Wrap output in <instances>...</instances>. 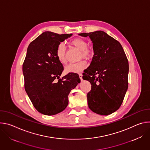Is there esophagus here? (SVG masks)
Returning <instances> with one entry per match:
<instances>
[{"label":"esophagus","instance_id":"1","mask_svg":"<svg viewBox=\"0 0 150 150\" xmlns=\"http://www.w3.org/2000/svg\"><path fill=\"white\" fill-rule=\"evenodd\" d=\"M79 78L81 79V80L82 79V74H79Z\"/></svg>","mask_w":150,"mask_h":150}]
</instances>
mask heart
<instances>
[{"mask_svg":"<svg viewBox=\"0 0 150 150\" xmlns=\"http://www.w3.org/2000/svg\"><path fill=\"white\" fill-rule=\"evenodd\" d=\"M71 44L81 50V57L89 59L94 54L93 51L88 48V43L85 40L81 38H76L73 40ZM67 49L65 45L62 42L59 43L56 48V56L59 61L62 63L65 64L67 62ZM87 66V62L83 60H80L76 63H71L67 65L65 68L66 73H79L83 70Z\"/></svg>","mask_w":150,"mask_h":150,"instance_id":"b5f03b06","label":"heart"}]
</instances>
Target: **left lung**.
<instances>
[{
  "label": "left lung",
  "mask_w": 150,
  "mask_h": 150,
  "mask_svg": "<svg viewBox=\"0 0 150 150\" xmlns=\"http://www.w3.org/2000/svg\"><path fill=\"white\" fill-rule=\"evenodd\" d=\"M79 35L89 36L94 53L82 76L91 85L88 107L97 114L109 115L119 109L128 88L127 59L120 42L103 31Z\"/></svg>",
  "instance_id": "8db88e82"
}]
</instances>
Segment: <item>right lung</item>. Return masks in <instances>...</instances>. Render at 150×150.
Masks as SVG:
<instances>
[{"instance_id": "obj_1", "label": "right lung", "mask_w": 150, "mask_h": 150, "mask_svg": "<svg viewBox=\"0 0 150 150\" xmlns=\"http://www.w3.org/2000/svg\"><path fill=\"white\" fill-rule=\"evenodd\" d=\"M72 35L46 31L28 47L23 65L24 87L34 108L43 115H54L65 110L69 93L81 82L75 73L59 78L63 67L56 56V48ZM56 78L59 79L57 83Z\"/></svg>"}]
</instances>
